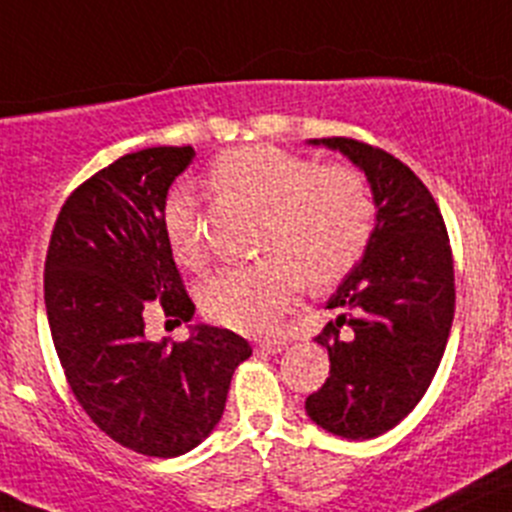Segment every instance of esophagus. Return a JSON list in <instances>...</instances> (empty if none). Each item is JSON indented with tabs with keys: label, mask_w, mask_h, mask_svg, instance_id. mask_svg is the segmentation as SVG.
<instances>
[{
	"label": "esophagus",
	"mask_w": 512,
	"mask_h": 512,
	"mask_svg": "<svg viewBox=\"0 0 512 512\" xmlns=\"http://www.w3.org/2000/svg\"><path fill=\"white\" fill-rule=\"evenodd\" d=\"M256 349L266 354H279L286 349V342L284 339H259V342H256Z\"/></svg>",
	"instance_id": "34e87169"
}]
</instances>
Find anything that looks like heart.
I'll list each match as a JSON object with an SVG mask.
<instances>
[{
	"label": "heart",
	"mask_w": 512,
	"mask_h": 512,
	"mask_svg": "<svg viewBox=\"0 0 512 512\" xmlns=\"http://www.w3.org/2000/svg\"><path fill=\"white\" fill-rule=\"evenodd\" d=\"M211 173L223 191L251 198L269 216L259 241L264 259L221 271L203 286L201 304L218 324L246 334L271 332L304 279L321 289L362 259L374 228V198L352 165H319L276 145H241L218 155ZM160 223L175 259L201 269L208 246L196 198L170 193Z\"/></svg>",
	"instance_id": "b5f03b06"
}]
</instances>
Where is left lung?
<instances>
[{"instance_id":"8db88e82","label":"left lung","mask_w":512,"mask_h":512,"mask_svg":"<svg viewBox=\"0 0 512 512\" xmlns=\"http://www.w3.org/2000/svg\"><path fill=\"white\" fill-rule=\"evenodd\" d=\"M364 170L377 223L364 259L326 309L342 314L316 334L329 377L306 397L326 432L369 440L392 430L425 397L455 316V269L445 221L427 186L387 150L354 138H321Z\"/></svg>"}]
</instances>
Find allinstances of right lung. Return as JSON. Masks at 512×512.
Wrapping results in <instances>:
<instances>
[{
	"instance_id": "add662e5",
	"label": "right lung",
	"mask_w": 512,
	"mask_h": 512,
	"mask_svg": "<svg viewBox=\"0 0 512 512\" xmlns=\"http://www.w3.org/2000/svg\"><path fill=\"white\" fill-rule=\"evenodd\" d=\"M196 150L145 148L97 170L60 208L45 261V306L67 384L90 420L128 450L178 457L201 445L226 407L251 344L193 326L188 342H148L145 319H193L163 233L168 188Z\"/></svg>"
}]
</instances>
